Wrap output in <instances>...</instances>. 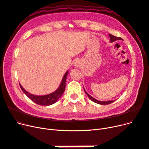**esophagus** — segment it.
Segmentation results:
<instances>
[{
  "instance_id": "esophagus-1",
  "label": "esophagus",
  "mask_w": 149,
  "mask_h": 149,
  "mask_svg": "<svg viewBox=\"0 0 149 149\" xmlns=\"http://www.w3.org/2000/svg\"><path fill=\"white\" fill-rule=\"evenodd\" d=\"M74 65H75V66H79V61H75Z\"/></svg>"
}]
</instances>
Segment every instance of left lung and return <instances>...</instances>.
<instances>
[{
  "instance_id": "left-lung-1",
  "label": "left lung",
  "mask_w": 149,
  "mask_h": 149,
  "mask_svg": "<svg viewBox=\"0 0 149 149\" xmlns=\"http://www.w3.org/2000/svg\"><path fill=\"white\" fill-rule=\"evenodd\" d=\"M109 37H110V42H114L115 41H118V40H122V39L120 37H117V36H115L113 35H111V34H109ZM84 90H85V92L86 93V94H87V95L88 96V97L93 102L96 103H98V104H100V105H108V104H110V103H113L114 100H109V101H105V102H103V101H99V100H97V99H94V97H93L92 96H91L89 94H88V93L86 91L85 89H84Z\"/></svg>"
}]
</instances>
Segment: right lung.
Segmentation results:
<instances>
[{
    "label": "right lung",
    "mask_w": 149,
    "mask_h": 149,
    "mask_svg": "<svg viewBox=\"0 0 149 149\" xmlns=\"http://www.w3.org/2000/svg\"><path fill=\"white\" fill-rule=\"evenodd\" d=\"M68 71L66 72V74H64L62 81L60 84V86L58 87L55 91L54 93L47 94V95H36L31 94L27 91H25L23 87L19 84L20 85V87L22 89L24 93L28 97L33 101V102L36 103V104L40 105H43V106H48L52 105L54 103H55L58 100L60 97L62 95L63 93L64 92V90H65V87H66V80L67 78V75L68 74Z\"/></svg>",
    "instance_id": "1"
}]
</instances>
